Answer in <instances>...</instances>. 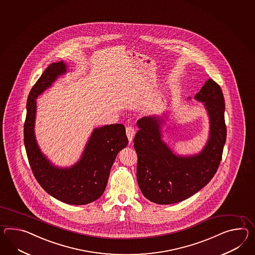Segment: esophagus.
<instances>
[{
	"instance_id": "1",
	"label": "esophagus",
	"mask_w": 255,
	"mask_h": 255,
	"mask_svg": "<svg viewBox=\"0 0 255 255\" xmlns=\"http://www.w3.org/2000/svg\"><path fill=\"white\" fill-rule=\"evenodd\" d=\"M126 134H127V137H128V139H129V142L130 143L131 140H132V138L134 136V134H135L134 127L131 126V125H128V126L126 127Z\"/></svg>"
}]
</instances>
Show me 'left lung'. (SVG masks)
Listing matches in <instances>:
<instances>
[{
	"label": "left lung",
	"mask_w": 255,
	"mask_h": 255,
	"mask_svg": "<svg viewBox=\"0 0 255 255\" xmlns=\"http://www.w3.org/2000/svg\"><path fill=\"white\" fill-rule=\"evenodd\" d=\"M205 102L210 117V139L200 155L180 157L162 142L159 125L154 117L137 122L133 139L137 154L136 177L145 198L159 205L179 203L205 187L217 173L227 138L225 100L220 86L209 79L195 95Z\"/></svg>",
	"instance_id": "left-lung-1"
}]
</instances>
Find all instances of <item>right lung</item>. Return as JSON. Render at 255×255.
I'll return each instance as SVG.
<instances>
[{
	"label": "right lung",
	"mask_w": 255,
	"mask_h": 255,
	"mask_svg": "<svg viewBox=\"0 0 255 255\" xmlns=\"http://www.w3.org/2000/svg\"><path fill=\"white\" fill-rule=\"evenodd\" d=\"M65 72L63 62L51 63L32 87L26 102L24 143L33 175L47 193L68 205H87L104 193L112 164L128 138L125 125H106L94 130L80 161L73 168L60 169L50 165L35 140V100Z\"/></svg>",
	"instance_id": "1"
}]
</instances>
